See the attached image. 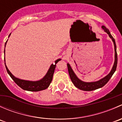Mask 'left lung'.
<instances>
[{
	"label": "left lung",
	"instance_id": "1",
	"mask_svg": "<svg viewBox=\"0 0 122 122\" xmlns=\"http://www.w3.org/2000/svg\"><path fill=\"white\" fill-rule=\"evenodd\" d=\"M102 28L104 30V32H106L109 35V37L111 38L113 42L114 46V62L113 66L110 72H109L106 76L103 77L102 79L99 80L98 81H96L85 82L81 80L80 79H79V78H78V77L76 76V74H75V72H74V71L72 70L71 66H70V64L67 63V67H68V73L69 75H70V78H71V81L72 82L74 85L77 88H78V89L80 90H81L92 91L94 90L98 89V88H102V87H103L104 85L109 81V80L110 79V78H111L112 76H113V74L114 73L116 70L117 64V54L116 45L115 40H114L113 37L112 36L111 34H110L109 29H107L104 26H102Z\"/></svg>",
	"mask_w": 122,
	"mask_h": 122
}]
</instances>
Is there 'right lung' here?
<instances>
[{
    "mask_svg": "<svg viewBox=\"0 0 122 122\" xmlns=\"http://www.w3.org/2000/svg\"><path fill=\"white\" fill-rule=\"evenodd\" d=\"M10 34H10V35H9L8 38H9ZM8 40L6 42L5 45V47L6 46ZM4 53L5 55V48ZM60 60H61V59L59 58L58 59V60H55V64H52L50 66V68L48 69V70L47 72H46V74H45V76H44L42 78H41V79L38 81L25 80H22L20 79V78H17V77H15V76L11 73L10 71L9 70L6 65L5 56V64L6 69L7 72H8L9 75L10 76V77L12 78V80L15 82L16 84L18 85V86H19L20 88H22L24 90L30 91V92H39V91L45 90L46 88H47L48 87H49V86L51 84V81H52L54 72V71H55V67H56V64L57 63L58 61H60Z\"/></svg>",
    "mask_w": 122,
    "mask_h": 122,
    "instance_id": "1",
    "label": "right lung"
}]
</instances>
